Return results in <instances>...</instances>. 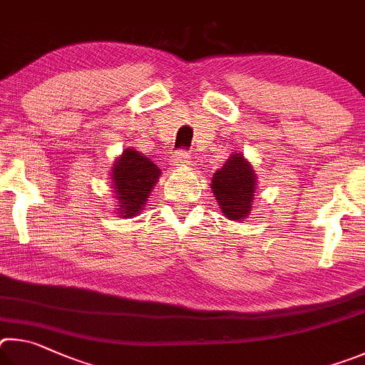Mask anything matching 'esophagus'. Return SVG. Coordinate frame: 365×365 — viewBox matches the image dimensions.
<instances>
[{
    "mask_svg": "<svg viewBox=\"0 0 365 365\" xmlns=\"http://www.w3.org/2000/svg\"><path fill=\"white\" fill-rule=\"evenodd\" d=\"M189 158H190V155H189L187 152H184V150L176 152L175 155L171 157L170 165H171V166H184V165H187Z\"/></svg>",
    "mask_w": 365,
    "mask_h": 365,
    "instance_id": "esophagus-1",
    "label": "esophagus"
}]
</instances>
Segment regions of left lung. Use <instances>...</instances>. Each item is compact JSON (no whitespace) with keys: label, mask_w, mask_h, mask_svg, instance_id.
I'll return each instance as SVG.
<instances>
[{"label":"left lung","mask_w":365,"mask_h":365,"mask_svg":"<svg viewBox=\"0 0 365 365\" xmlns=\"http://www.w3.org/2000/svg\"><path fill=\"white\" fill-rule=\"evenodd\" d=\"M257 175L244 153L234 152L222 168L213 175L212 190L221 212L229 220H244L250 213L257 194Z\"/></svg>","instance_id":"obj_1"}]
</instances>
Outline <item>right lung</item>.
Masks as SVG:
<instances>
[{
    "label": "right lung",
    "mask_w": 365,
    "mask_h": 365,
    "mask_svg": "<svg viewBox=\"0 0 365 365\" xmlns=\"http://www.w3.org/2000/svg\"><path fill=\"white\" fill-rule=\"evenodd\" d=\"M162 171L158 166L134 149H125L112 166V184L117 213L123 218L136 216L152 192Z\"/></svg>",
    "instance_id": "add662e5"
}]
</instances>
